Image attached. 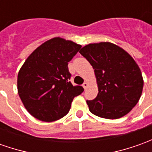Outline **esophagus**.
<instances>
[{
	"instance_id": "obj_1",
	"label": "esophagus",
	"mask_w": 152,
	"mask_h": 152,
	"mask_svg": "<svg viewBox=\"0 0 152 152\" xmlns=\"http://www.w3.org/2000/svg\"><path fill=\"white\" fill-rule=\"evenodd\" d=\"M82 86H83V88H84V89H86V88H87V86H88V83H87V82H84V83L82 84Z\"/></svg>"
}]
</instances>
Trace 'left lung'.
Listing matches in <instances>:
<instances>
[{
  "mask_svg": "<svg viewBox=\"0 0 152 152\" xmlns=\"http://www.w3.org/2000/svg\"><path fill=\"white\" fill-rule=\"evenodd\" d=\"M80 53L92 66L98 86L97 96L86 101L94 115L118 119L132 110L143 89L141 72L126 50L111 42L86 45Z\"/></svg>",
  "mask_w": 152,
  "mask_h": 152,
  "instance_id": "1",
  "label": "left lung"
}]
</instances>
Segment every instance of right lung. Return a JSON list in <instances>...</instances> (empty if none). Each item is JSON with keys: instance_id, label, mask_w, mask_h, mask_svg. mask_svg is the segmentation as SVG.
<instances>
[{"instance_id": "1", "label": "right lung", "mask_w": 152, "mask_h": 152, "mask_svg": "<svg viewBox=\"0 0 152 152\" xmlns=\"http://www.w3.org/2000/svg\"><path fill=\"white\" fill-rule=\"evenodd\" d=\"M81 46L55 37L37 47L26 60L17 76L19 96L26 109L42 121H54L67 114L75 96L83 92L73 86L68 62Z\"/></svg>"}]
</instances>
